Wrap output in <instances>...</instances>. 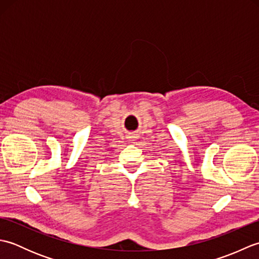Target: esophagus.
<instances>
[{"mask_svg":"<svg viewBox=\"0 0 259 259\" xmlns=\"http://www.w3.org/2000/svg\"><path fill=\"white\" fill-rule=\"evenodd\" d=\"M137 138H138V137H137V135L131 134V135L129 136V140H130V141H136Z\"/></svg>","mask_w":259,"mask_h":259,"instance_id":"esophagus-1","label":"esophagus"}]
</instances>
